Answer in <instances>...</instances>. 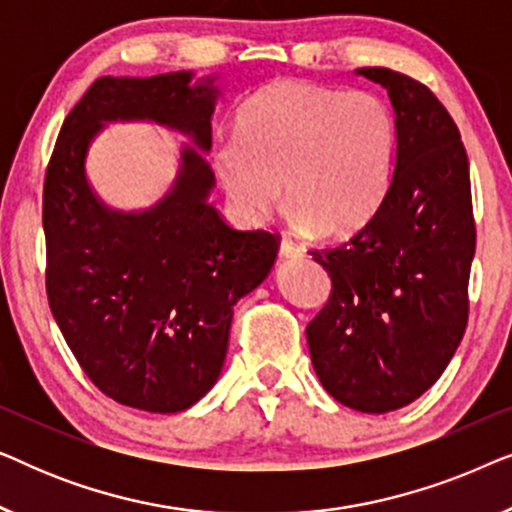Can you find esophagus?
<instances>
[{"label":"esophagus","instance_id":"34e87169","mask_svg":"<svg viewBox=\"0 0 512 512\" xmlns=\"http://www.w3.org/2000/svg\"><path fill=\"white\" fill-rule=\"evenodd\" d=\"M303 256V249L298 244H293L291 240H282L279 242V258H300Z\"/></svg>","mask_w":512,"mask_h":512}]
</instances>
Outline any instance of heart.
Masks as SVG:
<instances>
[{
  "mask_svg": "<svg viewBox=\"0 0 512 512\" xmlns=\"http://www.w3.org/2000/svg\"><path fill=\"white\" fill-rule=\"evenodd\" d=\"M396 118L366 90L277 79L235 116V139L214 149V170L240 219L261 223L284 207L319 237L359 230L389 191Z\"/></svg>",
  "mask_w": 512,
  "mask_h": 512,
  "instance_id": "obj_1",
  "label": "heart"
}]
</instances>
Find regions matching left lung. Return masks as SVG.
Returning <instances> with one entry per match:
<instances>
[{
  "mask_svg": "<svg viewBox=\"0 0 512 512\" xmlns=\"http://www.w3.org/2000/svg\"><path fill=\"white\" fill-rule=\"evenodd\" d=\"M356 74L394 104V177L359 233L312 249L331 296L305 333L328 394L382 415L433 387L464 338L475 219L464 142L438 97L387 67Z\"/></svg>",
  "mask_w": 512,
  "mask_h": 512,
  "instance_id": "left-lung-1",
  "label": "left lung"
}]
</instances>
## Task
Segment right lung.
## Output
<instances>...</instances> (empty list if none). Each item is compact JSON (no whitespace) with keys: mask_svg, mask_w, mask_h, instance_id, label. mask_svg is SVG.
I'll return each mask as SVG.
<instances>
[{"mask_svg":"<svg viewBox=\"0 0 512 512\" xmlns=\"http://www.w3.org/2000/svg\"><path fill=\"white\" fill-rule=\"evenodd\" d=\"M191 72L102 76L62 123L44 179L46 296L69 349L102 394L128 408L181 412L223 368L233 307L268 277L279 240L230 228L207 202L214 172L181 151L172 191L156 207H104L86 181L88 144L104 121H156L212 146L219 90Z\"/></svg>","mask_w":512,"mask_h":512,"instance_id":"add662e5","label":"right lung"}]
</instances>
